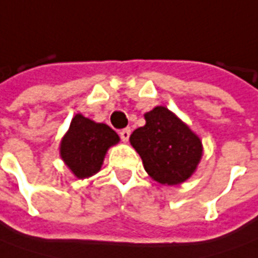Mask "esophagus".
<instances>
[{"instance_id":"obj_1","label":"esophagus","mask_w":258,"mask_h":258,"mask_svg":"<svg viewBox=\"0 0 258 258\" xmlns=\"http://www.w3.org/2000/svg\"><path fill=\"white\" fill-rule=\"evenodd\" d=\"M130 136H131V128H124L120 131V137L122 141H128Z\"/></svg>"}]
</instances>
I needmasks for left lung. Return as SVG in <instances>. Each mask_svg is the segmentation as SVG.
Returning <instances> with one entry per match:
<instances>
[{
    "label": "left lung",
    "mask_w": 258,
    "mask_h": 258,
    "mask_svg": "<svg viewBox=\"0 0 258 258\" xmlns=\"http://www.w3.org/2000/svg\"><path fill=\"white\" fill-rule=\"evenodd\" d=\"M144 118L145 125L130 136V144L140 154L144 169L161 185L183 183L202 159V140L164 106L154 107Z\"/></svg>",
    "instance_id": "left-lung-1"
}]
</instances>
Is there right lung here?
Wrapping results in <instances>:
<instances>
[{
  "label": "right lung",
  "mask_w": 258,
  "mask_h": 258,
  "mask_svg": "<svg viewBox=\"0 0 258 258\" xmlns=\"http://www.w3.org/2000/svg\"><path fill=\"white\" fill-rule=\"evenodd\" d=\"M120 143V137L104 122H96L76 114L59 144L63 162L79 179L99 172L110 147Z\"/></svg>",
  "instance_id": "right-lung-1"
}]
</instances>
